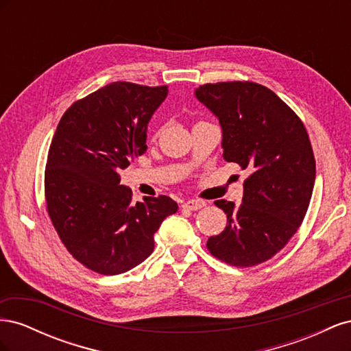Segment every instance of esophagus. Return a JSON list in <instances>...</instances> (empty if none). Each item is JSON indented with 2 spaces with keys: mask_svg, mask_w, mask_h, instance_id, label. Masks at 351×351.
Masks as SVG:
<instances>
[{
  "mask_svg": "<svg viewBox=\"0 0 351 351\" xmlns=\"http://www.w3.org/2000/svg\"><path fill=\"white\" fill-rule=\"evenodd\" d=\"M206 204L204 200H197V199H192V200H187L183 204V208L190 209V210H197L200 208H204Z\"/></svg>",
  "mask_w": 351,
  "mask_h": 351,
  "instance_id": "esophagus-1",
  "label": "esophagus"
}]
</instances>
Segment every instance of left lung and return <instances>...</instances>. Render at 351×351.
<instances>
[{"mask_svg":"<svg viewBox=\"0 0 351 351\" xmlns=\"http://www.w3.org/2000/svg\"><path fill=\"white\" fill-rule=\"evenodd\" d=\"M195 97L219 121L224 158L250 171L239 206L215 202L227 227L206 246L230 265L253 267L285 246L309 208L316 176L309 136L289 105L262 84L208 83Z\"/></svg>","mask_w":351,"mask_h":351,"instance_id":"obj_1","label":"left lung"}]
</instances>
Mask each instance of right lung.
Instances as JSON below:
<instances>
[{
  "mask_svg": "<svg viewBox=\"0 0 351 351\" xmlns=\"http://www.w3.org/2000/svg\"><path fill=\"white\" fill-rule=\"evenodd\" d=\"M167 95V86L114 82L74 102L52 137L48 214L67 250L95 272L117 275L142 263L159 226L178 209L168 196L133 204L119 174L146 152L147 124Z\"/></svg>",
  "mask_w": 351,
  "mask_h": 351,
  "instance_id": "right-lung-1",
  "label": "right lung"
}]
</instances>
